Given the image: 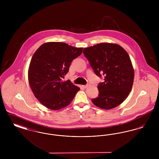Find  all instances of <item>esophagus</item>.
I'll return each mask as SVG.
<instances>
[{
    "label": "esophagus",
    "instance_id": "1",
    "mask_svg": "<svg viewBox=\"0 0 159 159\" xmlns=\"http://www.w3.org/2000/svg\"><path fill=\"white\" fill-rule=\"evenodd\" d=\"M89 84L88 83L86 85H82V87H83V88H88V86H89Z\"/></svg>",
    "mask_w": 159,
    "mask_h": 159
}]
</instances>
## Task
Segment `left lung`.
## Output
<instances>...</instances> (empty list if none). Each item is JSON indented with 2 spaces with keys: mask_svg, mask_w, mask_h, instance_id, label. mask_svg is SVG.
Listing matches in <instances>:
<instances>
[{
  "mask_svg": "<svg viewBox=\"0 0 159 159\" xmlns=\"http://www.w3.org/2000/svg\"><path fill=\"white\" fill-rule=\"evenodd\" d=\"M83 53L96 75L104 76L98 84V97L92 99L95 106L109 110L121 104L132 90L134 70L128 53L120 45L101 43L84 48Z\"/></svg>",
  "mask_w": 159,
  "mask_h": 159,
  "instance_id": "1",
  "label": "left lung"
}]
</instances>
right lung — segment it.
<instances>
[{
	"instance_id": "right-lung-1",
	"label": "right lung",
	"mask_w": 159,
	"mask_h": 159,
	"mask_svg": "<svg viewBox=\"0 0 159 159\" xmlns=\"http://www.w3.org/2000/svg\"><path fill=\"white\" fill-rule=\"evenodd\" d=\"M83 49L63 42H47L33 54L29 68V82L35 97L48 108L58 110L67 107L80 90L70 80L62 82V78Z\"/></svg>"
}]
</instances>
